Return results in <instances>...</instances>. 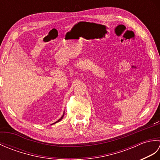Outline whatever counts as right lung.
Masks as SVG:
<instances>
[{
  "instance_id": "1",
  "label": "right lung",
  "mask_w": 160,
  "mask_h": 160,
  "mask_svg": "<svg viewBox=\"0 0 160 160\" xmlns=\"http://www.w3.org/2000/svg\"><path fill=\"white\" fill-rule=\"evenodd\" d=\"M64 113H63V115H62V117H61L60 119H59V120H58V121H56V122H54V123H53L52 124H55V123H57V122H60L61 120H62V118L64 117Z\"/></svg>"
}]
</instances>
